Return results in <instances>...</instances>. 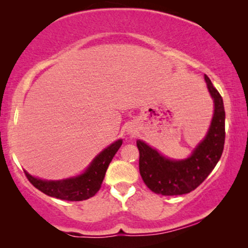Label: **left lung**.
Listing matches in <instances>:
<instances>
[{"mask_svg": "<svg viewBox=\"0 0 248 248\" xmlns=\"http://www.w3.org/2000/svg\"><path fill=\"white\" fill-rule=\"evenodd\" d=\"M208 89L215 100V114L204 140L185 160H169L144 142L137 141L140 152L139 169L144 184L155 194H187L201 185L218 164L225 145V107L219 91L204 76Z\"/></svg>", "mask_w": 248, "mask_h": 248, "instance_id": "obj_1", "label": "left lung"}]
</instances>
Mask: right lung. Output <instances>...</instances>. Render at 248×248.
Wrapping results in <instances>:
<instances>
[{
    "mask_svg": "<svg viewBox=\"0 0 248 248\" xmlns=\"http://www.w3.org/2000/svg\"><path fill=\"white\" fill-rule=\"evenodd\" d=\"M121 145L122 140H117L101 151L93 159L89 168L78 177L64 179V181H43L32 177L27 171H25V174L28 181L46 195L64 201H83L93 198L99 191L108 165L110 164L111 159L114 158Z\"/></svg>",
    "mask_w": 248,
    "mask_h": 248,
    "instance_id": "add662e5",
    "label": "right lung"
}]
</instances>
